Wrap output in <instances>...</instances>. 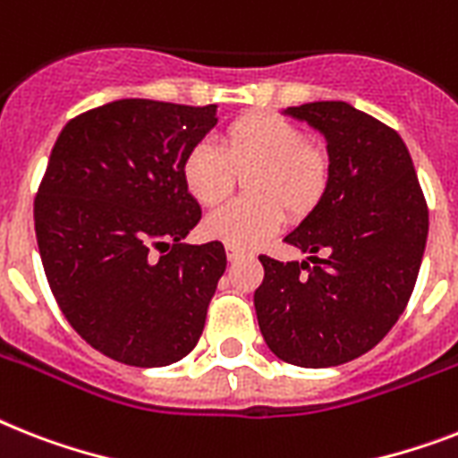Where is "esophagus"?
I'll return each instance as SVG.
<instances>
[{
	"mask_svg": "<svg viewBox=\"0 0 458 458\" xmlns=\"http://www.w3.org/2000/svg\"><path fill=\"white\" fill-rule=\"evenodd\" d=\"M225 254H228V261H237V259H242V256H247V251L240 247H225Z\"/></svg>",
	"mask_w": 458,
	"mask_h": 458,
	"instance_id": "1",
	"label": "esophagus"
}]
</instances>
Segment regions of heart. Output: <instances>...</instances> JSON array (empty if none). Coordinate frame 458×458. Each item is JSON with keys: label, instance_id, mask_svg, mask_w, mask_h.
Wrapping results in <instances>:
<instances>
[{"label": "heart", "instance_id": "b5f03b06", "mask_svg": "<svg viewBox=\"0 0 458 458\" xmlns=\"http://www.w3.org/2000/svg\"><path fill=\"white\" fill-rule=\"evenodd\" d=\"M235 171L244 176L247 199H235L204 218V235L230 247H256L275 235L289 216L310 214L329 183V157L289 120L273 113H249L223 131L221 148L199 140L185 152L181 178L199 204L228 195Z\"/></svg>", "mask_w": 458, "mask_h": 458}]
</instances>
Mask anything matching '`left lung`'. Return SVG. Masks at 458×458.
<instances>
[{
	"label": "left lung",
	"instance_id": "8db88e82",
	"mask_svg": "<svg viewBox=\"0 0 458 458\" xmlns=\"http://www.w3.org/2000/svg\"><path fill=\"white\" fill-rule=\"evenodd\" d=\"M282 114L322 133L329 183L284 237L311 263L261 256L266 277L254 308L277 358L322 369L371 351L403 315L421 267L428 209L410 150L390 126L344 100Z\"/></svg>",
	"mask_w": 458,
	"mask_h": 458
}]
</instances>
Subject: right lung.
Masks as SVG:
<instances>
[{"label": "right lung", "mask_w": 458, "mask_h": 458, "mask_svg": "<svg viewBox=\"0 0 458 458\" xmlns=\"http://www.w3.org/2000/svg\"><path fill=\"white\" fill-rule=\"evenodd\" d=\"M216 113L120 98L70 120L51 150L35 199L44 273L74 332L117 362L166 367L199 341L225 249L181 244L202 216L181 162Z\"/></svg>", "instance_id": "1"}]
</instances>
